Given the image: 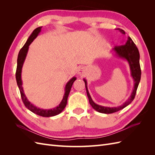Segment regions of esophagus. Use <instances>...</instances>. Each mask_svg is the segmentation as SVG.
I'll use <instances>...</instances> for the list:
<instances>
[{
	"mask_svg": "<svg viewBox=\"0 0 155 155\" xmlns=\"http://www.w3.org/2000/svg\"><path fill=\"white\" fill-rule=\"evenodd\" d=\"M78 74L81 75V76H83V75H84V74H85V69L83 67L79 68L78 69Z\"/></svg>",
	"mask_w": 155,
	"mask_h": 155,
	"instance_id": "esophagus-1",
	"label": "esophagus"
}]
</instances>
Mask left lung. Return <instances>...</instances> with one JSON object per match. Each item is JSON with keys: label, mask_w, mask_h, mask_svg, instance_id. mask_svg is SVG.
Masks as SVG:
<instances>
[{"label": "left lung", "mask_w": 155, "mask_h": 155, "mask_svg": "<svg viewBox=\"0 0 155 155\" xmlns=\"http://www.w3.org/2000/svg\"><path fill=\"white\" fill-rule=\"evenodd\" d=\"M121 32H122L124 34H125V31L123 30L119 29ZM116 54L120 58H124L127 60V61L129 63L130 70H131V75L134 80V87L133 91L132 92L130 97L127 100V101H125L124 104L118 107H103L101 105H98L96 104L92 100V98L89 94V92L87 89V81L85 79H84V81L85 83V87L87 90V96L89 100V103L92 107V108L96 111L101 112V113H105V114H111L114 113L117 111H119L129 105L131 102L133 101L134 99V97L136 96V93H137V88L139 85V83L140 81V78H141V68H140V54L138 48L134 44L133 40L131 39L130 37H128L127 41L126 43H124V45H121L120 46H116L113 49Z\"/></svg>", "instance_id": "8db88e82"}]
</instances>
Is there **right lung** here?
<instances>
[{
  "instance_id": "obj_1",
  "label": "right lung",
  "mask_w": 155,
  "mask_h": 155,
  "mask_svg": "<svg viewBox=\"0 0 155 155\" xmlns=\"http://www.w3.org/2000/svg\"><path fill=\"white\" fill-rule=\"evenodd\" d=\"M41 28L42 27L37 28L36 29L34 30V31L32 32V34L29 37V38L28 39L25 45L23 46V47L19 51V53H18V58H17V70H16V73H15V77H16L17 85L20 91L22 101L27 109L39 116H43V117H51V116H54L59 114L64 110L65 107L67 105L68 96L70 92V90H71L73 83L74 82L75 80H76V78L74 77L67 83L66 87H65V93H64V95L62 101L61 102V104H59V106L54 108L53 109L44 110V109H39V108H37L34 105H32L31 103L27 100V98L25 95L24 91H23V89L22 87L21 70H22V64L24 63L25 59L26 58L29 46L31 43V42L36 38L37 35L39 34V33L41 31Z\"/></svg>"
}]
</instances>
